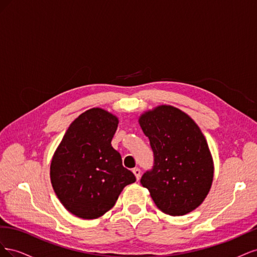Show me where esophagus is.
I'll return each instance as SVG.
<instances>
[{
    "instance_id": "esophagus-1",
    "label": "esophagus",
    "mask_w": 257,
    "mask_h": 257,
    "mask_svg": "<svg viewBox=\"0 0 257 257\" xmlns=\"http://www.w3.org/2000/svg\"><path fill=\"white\" fill-rule=\"evenodd\" d=\"M133 173H134V175H135V177H136V179H137V180H139V179H141V169H139V168H134L133 169Z\"/></svg>"
}]
</instances>
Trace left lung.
I'll list each match as a JSON object with an SVG mask.
<instances>
[{
  "mask_svg": "<svg viewBox=\"0 0 257 257\" xmlns=\"http://www.w3.org/2000/svg\"><path fill=\"white\" fill-rule=\"evenodd\" d=\"M149 138L154 165L142 184L162 212L177 216L195 210L213 181V160L206 138L189 114L170 105L145 111L138 119Z\"/></svg>",
  "mask_w": 257,
  "mask_h": 257,
  "instance_id": "1",
  "label": "left lung"
}]
</instances>
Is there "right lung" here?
Returning <instances> with one entry per match:
<instances>
[{
    "mask_svg": "<svg viewBox=\"0 0 257 257\" xmlns=\"http://www.w3.org/2000/svg\"><path fill=\"white\" fill-rule=\"evenodd\" d=\"M119 119L102 108L76 118L54 152L50 180L67 211L97 219L114 206L122 190L136 181L111 146Z\"/></svg>",
    "mask_w": 257,
    "mask_h": 257,
    "instance_id": "1",
    "label": "right lung"
}]
</instances>
